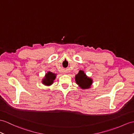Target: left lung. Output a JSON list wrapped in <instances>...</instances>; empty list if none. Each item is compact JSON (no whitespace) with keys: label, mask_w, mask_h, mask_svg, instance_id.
Returning <instances> with one entry per match:
<instances>
[{"label":"left lung","mask_w":134,"mask_h":134,"mask_svg":"<svg viewBox=\"0 0 134 134\" xmlns=\"http://www.w3.org/2000/svg\"><path fill=\"white\" fill-rule=\"evenodd\" d=\"M75 81L81 89H88L91 88L93 82L92 78L88 77L83 70H80L77 74L75 76Z\"/></svg>","instance_id":"1"}]
</instances>
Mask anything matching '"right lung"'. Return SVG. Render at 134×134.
<instances>
[{
	"instance_id": "right-lung-1",
	"label": "right lung",
	"mask_w": 134,
	"mask_h": 134,
	"mask_svg": "<svg viewBox=\"0 0 134 134\" xmlns=\"http://www.w3.org/2000/svg\"><path fill=\"white\" fill-rule=\"evenodd\" d=\"M57 74L51 72L50 71H48L45 74V76L42 79L41 82L45 86H51L54 82V80L56 79Z\"/></svg>"
}]
</instances>
